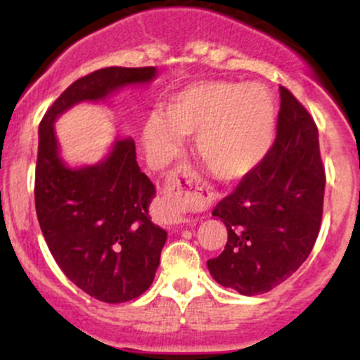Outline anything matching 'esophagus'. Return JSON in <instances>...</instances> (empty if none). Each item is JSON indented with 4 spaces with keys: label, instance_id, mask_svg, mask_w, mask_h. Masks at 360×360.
<instances>
[{
    "label": "esophagus",
    "instance_id": "34e87169",
    "mask_svg": "<svg viewBox=\"0 0 360 360\" xmlns=\"http://www.w3.org/2000/svg\"><path fill=\"white\" fill-rule=\"evenodd\" d=\"M181 182L185 184L191 183L188 169H184L183 172L177 171L174 176L169 177L166 184H164L162 196H160L167 221L172 223V225L184 223V214L186 210H188V191H186L184 185L180 184Z\"/></svg>",
    "mask_w": 360,
    "mask_h": 360
}]
</instances>
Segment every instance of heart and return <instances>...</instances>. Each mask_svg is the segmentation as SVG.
Masks as SVG:
<instances>
[{
	"label": "heart",
	"mask_w": 360,
	"mask_h": 360,
	"mask_svg": "<svg viewBox=\"0 0 360 360\" xmlns=\"http://www.w3.org/2000/svg\"><path fill=\"white\" fill-rule=\"evenodd\" d=\"M274 101L260 86L196 82L166 101L162 117L143 130L147 150L166 162L179 150V135L194 134V152L214 177L233 181L257 166L274 134Z\"/></svg>",
	"instance_id": "b5f03b06"
}]
</instances>
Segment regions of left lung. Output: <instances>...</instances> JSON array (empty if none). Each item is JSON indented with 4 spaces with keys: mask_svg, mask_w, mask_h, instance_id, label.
Returning a JSON list of instances; mask_svg holds the SVG:
<instances>
[{
    "mask_svg": "<svg viewBox=\"0 0 360 360\" xmlns=\"http://www.w3.org/2000/svg\"><path fill=\"white\" fill-rule=\"evenodd\" d=\"M276 140L213 217L229 240L208 260L217 283L240 295L271 291L300 269L315 245L323 214L325 167L315 120L281 86Z\"/></svg>",
    "mask_w": 360,
    "mask_h": 360,
    "instance_id": "8db88e82",
    "label": "left lung"
}]
</instances>
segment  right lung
I'll return each mask as SVG.
<instances>
[{"label": "right lung", "instance_id": "1", "mask_svg": "<svg viewBox=\"0 0 360 360\" xmlns=\"http://www.w3.org/2000/svg\"><path fill=\"white\" fill-rule=\"evenodd\" d=\"M155 68H105L74 81L39 127L35 210L59 267L91 298L125 303L150 288L167 233L148 217L154 184L140 171L131 139L101 164L69 169L57 154L53 120L79 101L154 79Z\"/></svg>", "mask_w": 360, "mask_h": 360}]
</instances>
